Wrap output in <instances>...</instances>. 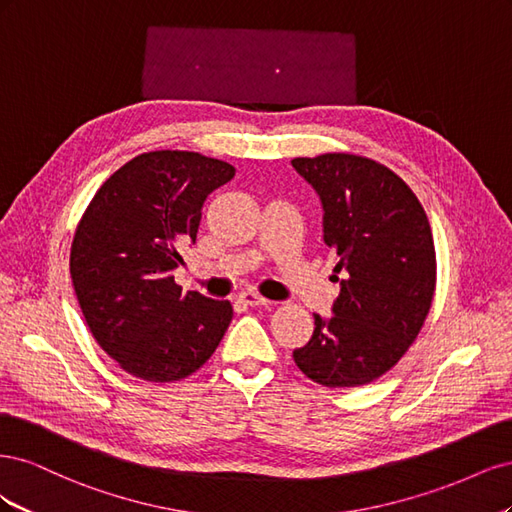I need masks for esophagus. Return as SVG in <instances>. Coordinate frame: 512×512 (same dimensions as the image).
<instances>
[{
  "mask_svg": "<svg viewBox=\"0 0 512 512\" xmlns=\"http://www.w3.org/2000/svg\"><path fill=\"white\" fill-rule=\"evenodd\" d=\"M239 301H241L243 305H247V307H258V305H269V303H271L269 299L260 297V294H256V292H252V290L241 292V294H239Z\"/></svg>",
  "mask_w": 512,
  "mask_h": 512,
  "instance_id": "esophagus-1",
  "label": "esophagus"
}]
</instances>
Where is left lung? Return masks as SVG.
Wrapping results in <instances>:
<instances>
[{"instance_id": "1", "label": "left lung", "mask_w": 512, "mask_h": 512, "mask_svg": "<svg viewBox=\"0 0 512 512\" xmlns=\"http://www.w3.org/2000/svg\"><path fill=\"white\" fill-rule=\"evenodd\" d=\"M292 166L322 203V239L342 274L333 316L314 314V335L292 352L303 374L329 389L386 374L421 331L436 290V250L425 209L386 166L324 153Z\"/></svg>"}]
</instances>
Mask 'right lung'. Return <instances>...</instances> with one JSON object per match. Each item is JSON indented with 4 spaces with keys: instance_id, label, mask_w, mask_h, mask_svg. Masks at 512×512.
<instances>
[{
    "instance_id": "1",
    "label": "right lung",
    "mask_w": 512,
    "mask_h": 512,
    "mask_svg": "<svg viewBox=\"0 0 512 512\" xmlns=\"http://www.w3.org/2000/svg\"><path fill=\"white\" fill-rule=\"evenodd\" d=\"M235 166L194 151L141 153L108 177L74 232L70 275L87 327L121 369L149 382L194 374L220 346L232 305L173 271L196 243L207 196Z\"/></svg>"
}]
</instances>
